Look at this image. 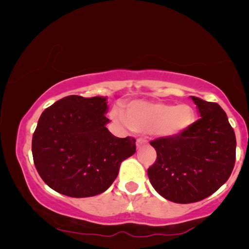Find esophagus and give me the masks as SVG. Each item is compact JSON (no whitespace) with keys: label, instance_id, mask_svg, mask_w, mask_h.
Instances as JSON below:
<instances>
[{"label":"esophagus","instance_id":"esophagus-1","mask_svg":"<svg viewBox=\"0 0 249 249\" xmlns=\"http://www.w3.org/2000/svg\"><path fill=\"white\" fill-rule=\"evenodd\" d=\"M136 145H137V148H141L142 146L147 145V141H146V139H142V138H138L137 142H136Z\"/></svg>","mask_w":249,"mask_h":249}]
</instances>
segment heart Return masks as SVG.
Returning a JSON list of instances; mask_svg holds the SVG:
<instances>
[{"label": "heart", "mask_w": 249, "mask_h": 249, "mask_svg": "<svg viewBox=\"0 0 249 249\" xmlns=\"http://www.w3.org/2000/svg\"><path fill=\"white\" fill-rule=\"evenodd\" d=\"M115 121L137 132L152 130L159 137L171 138L181 135L193 124L195 112L186 103L170 105L161 102L132 101L121 111H112Z\"/></svg>", "instance_id": "1"}]
</instances>
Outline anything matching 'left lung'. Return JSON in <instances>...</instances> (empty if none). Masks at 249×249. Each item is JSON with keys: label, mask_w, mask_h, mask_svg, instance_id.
I'll list each match as a JSON object with an SVG mask.
<instances>
[{"label": "left lung", "mask_w": 249, "mask_h": 249, "mask_svg": "<svg viewBox=\"0 0 249 249\" xmlns=\"http://www.w3.org/2000/svg\"><path fill=\"white\" fill-rule=\"evenodd\" d=\"M199 119L177 137L151 142L156 161L147 170L152 186L171 202H199L229 179L236 161V136L217 103L192 96Z\"/></svg>", "instance_id": "left-lung-1"}]
</instances>
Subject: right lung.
Segmentation results:
<instances>
[{"mask_svg":"<svg viewBox=\"0 0 249 249\" xmlns=\"http://www.w3.org/2000/svg\"><path fill=\"white\" fill-rule=\"evenodd\" d=\"M107 97L70 95L45 108L33 135L36 170L50 188L83 198L104 193L124 160L134 155L136 139L107 130Z\"/></svg>","mask_w":249,"mask_h":249,"instance_id":"1","label":"right lung"}]
</instances>
